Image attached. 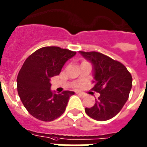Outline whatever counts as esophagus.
I'll list each match as a JSON object with an SVG mask.
<instances>
[{"label":"esophagus","mask_w":147,"mask_h":147,"mask_svg":"<svg viewBox=\"0 0 147 147\" xmlns=\"http://www.w3.org/2000/svg\"><path fill=\"white\" fill-rule=\"evenodd\" d=\"M77 93H78V95H80V96H82V97H84V96H86V94L83 93V92H77Z\"/></svg>","instance_id":"1"}]
</instances>
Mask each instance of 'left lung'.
<instances>
[{"label": "left lung", "mask_w": 147, "mask_h": 147, "mask_svg": "<svg viewBox=\"0 0 147 147\" xmlns=\"http://www.w3.org/2000/svg\"><path fill=\"white\" fill-rule=\"evenodd\" d=\"M79 52L92 64L96 81L92 90L100 94L95 105L85 111L96 120H109L120 112L128 100L132 76L124 65L100 52Z\"/></svg>", "instance_id": "left-lung-1"}]
</instances>
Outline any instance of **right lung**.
Segmentation results:
<instances>
[{"mask_svg": "<svg viewBox=\"0 0 147 147\" xmlns=\"http://www.w3.org/2000/svg\"><path fill=\"white\" fill-rule=\"evenodd\" d=\"M76 51L59 47H43L25 60L17 78V88L29 113L44 122H50L64 113L74 92L53 93L50 80L59 76L66 61Z\"/></svg>", "mask_w": 147, "mask_h": 147, "instance_id": "add662e5", "label": "right lung"}]
</instances>
